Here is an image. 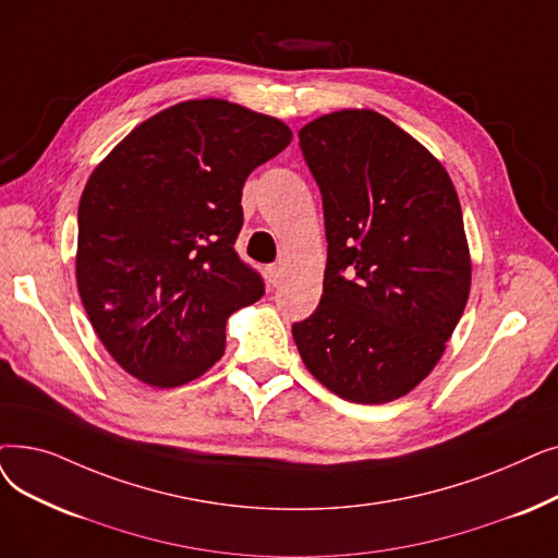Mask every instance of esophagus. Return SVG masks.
<instances>
[{
    "label": "esophagus",
    "instance_id": "esophagus-1",
    "mask_svg": "<svg viewBox=\"0 0 558 558\" xmlns=\"http://www.w3.org/2000/svg\"><path fill=\"white\" fill-rule=\"evenodd\" d=\"M266 276H269L271 287H280V282H282V278H284V269H282L280 264H271L269 269H266Z\"/></svg>",
    "mask_w": 558,
    "mask_h": 558
}]
</instances>
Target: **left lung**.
I'll return each mask as SVG.
<instances>
[{
    "label": "left lung",
    "mask_w": 558,
    "mask_h": 558,
    "mask_svg": "<svg viewBox=\"0 0 558 558\" xmlns=\"http://www.w3.org/2000/svg\"><path fill=\"white\" fill-rule=\"evenodd\" d=\"M299 145L322 191L328 259L294 342L337 397L395 401L435 367L470 296L456 189L438 159L369 109L312 120Z\"/></svg>",
    "instance_id": "1"
}]
</instances>
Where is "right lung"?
Masks as SVG:
<instances>
[{
  "mask_svg": "<svg viewBox=\"0 0 558 558\" xmlns=\"http://www.w3.org/2000/svg\"><path fill=\"white\" fill-rule=\"evenodd\" d=\"M289 141L271 116L191 100L145 120L95 168L77 211V287L125 372L175 387L221 360L230 314L264 296L234 248L241 189Z\"/></svg>",
  "mask_w": 558,
  "mask_h": 558,
  "instance_id": "add662e5",
  "label": "right lung"
}]
</instances>
